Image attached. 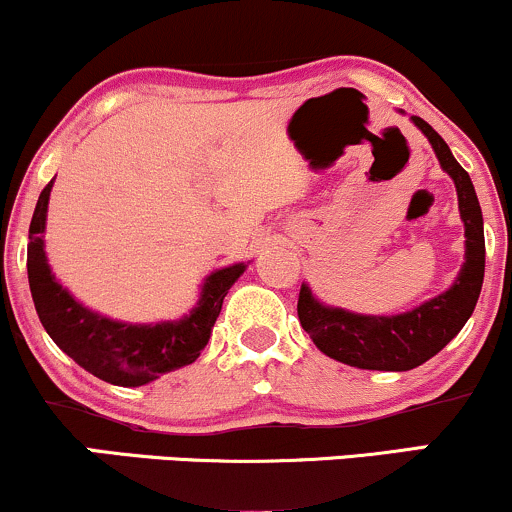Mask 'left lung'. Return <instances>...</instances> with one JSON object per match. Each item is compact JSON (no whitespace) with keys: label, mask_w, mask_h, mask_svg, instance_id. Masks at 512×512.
<instances>
[{"label":"left lung","mask_w":512,"mask_h":512,"mask_svg":"<svg viewBox=\"0 0 512 512\" xmlns=\"http://www.w3.org/2000/svg\"><path fill=\"white\" fill-rule=\"evenodd\" d=\"M426 134L440 166L455 180L460 216L467 236V260L455 284L440 296L409 310V313L378 317L354 315L339 308H325L313 298L308 286L298 293V320L317 349L334 361L366 370H411L436 356L462 330L474 313L484 284V219L477 192L467 170L455 161L443 137L421 117H411Z\"/></svg>","instance_id":"obj_1"}]
</instances>
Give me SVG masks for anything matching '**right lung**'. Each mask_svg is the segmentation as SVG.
<instances>
[{
    "label": "right lung",
    "mask_w": 512,
    "mask_h": 512,
    "mask_svg": "<svg viewBox=\"0 0 512 512\" xmlns=\"http://www.w3.org/2000/svg\"><path fill=\"white\" fill-rule=\"evenodd\" d=\"M52 180L40 192L28 228V284L45 332L81 368L110 385L137 387L158 375L190 366L207 346L223 298L245 264L219 269L207 279L199 305L180 322L163 325H122L79 305L62 289L48 267L43 250L45 214Z\"/></svg>",
    "instance_id": "obj_1"
}]
</instances>
